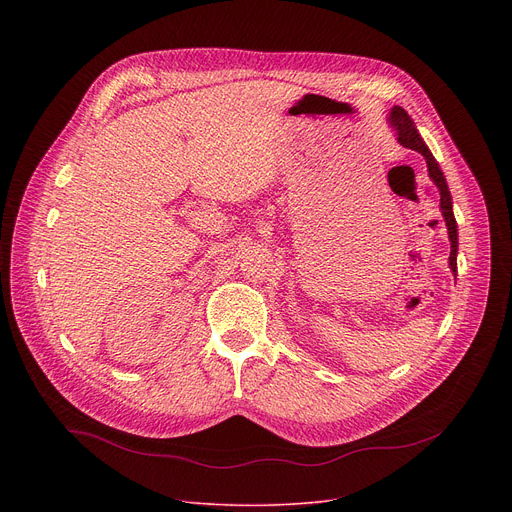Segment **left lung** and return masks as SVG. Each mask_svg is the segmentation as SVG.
I'll return each mask as SVG.
<instances>
[{"mask_svg": "<svg viewBox=\"0 0 512 512\" xmlns=\"http://www.w3.org/2000/svg\"><path fill=\"white\" fill-rule=\"evenodd\" d=\"M389 123H391V127L395 129L397 139H399L401 145H405V148H409V150L419 152V154L425 158L429 178L433 180V184L437 186V190H440V196H442V198H440V208H442L444 221H446V227H448L450 243H452V251H450V269H452V273L456 275V271H458V263H456V257H458V225H456L454 210H452V196H450V188H448L446 176H444V172L440 170V164L435 162L433 154L429 152L425 141L421 139V135H419V131H417V127H415V123L411 121V117L407 115V111H405L403 107H393V109H391Z\"/></svg>", "mask_w": 512, "mask_h": 512, "instance_id": "8db88e82", "label": "left lung"}]
</instances>
